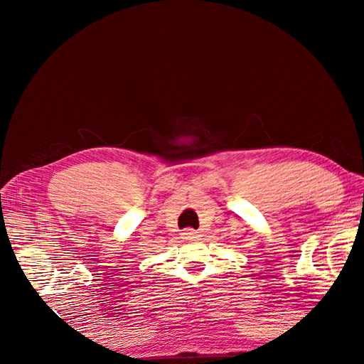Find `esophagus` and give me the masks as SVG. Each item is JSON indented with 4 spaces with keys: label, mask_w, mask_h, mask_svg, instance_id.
I'll return each mask as SVG.
<instances>
[{
    "label": "esophagus",
    "mask_w": 364,
    "mask_h": 364,
    "mask_svg": "<svg viewBox=\"0 0 364 364\" xmlns=\"http://www.w3.org/2000/svg\"><path fill=\"white\" fill-rule=\"evenodd\" d=\"M183 236L186 239H194V237H197V232L194 230H191V228H188V230L183 231Z\"/></svg>",
    "instance_id": "1"
}]
</instances>
